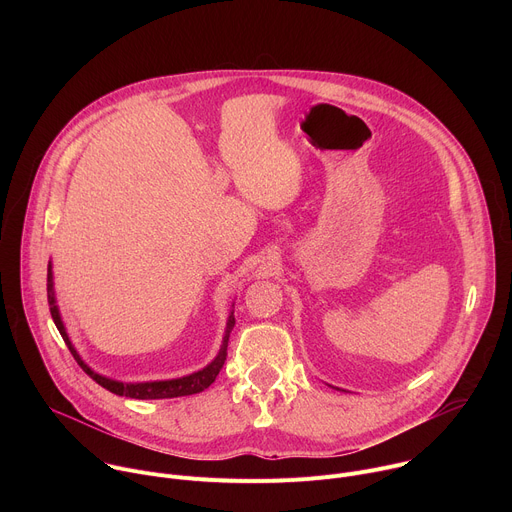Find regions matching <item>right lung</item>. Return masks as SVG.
Returning a JSON list of instances; mask_svg holds the SVG:
<instances>
[{
  "instance_id": "add662e5",
  "label": "right lung",
  "mask_w": 512,
  "mask_h": 512,
  "mask_svg": "<svg viewBox=\"0 0 512 512\" xmlns=\"http://www.w3.org/2000/svg\"><path fill=\"white\" fill-rule=\"evenodd\" d=\"M48 306H50V314H52V320L64 340V344L68 346L70 354L75 356V360L79 362V367L95 381L99 383L103 389L115 393V395H121V397H131V399H172V397H184V395H194V393H200L204 389H208L216 375L221 373L223 364L227 360V346H229V336L233 332V326H235V316L231 314L229 316V322H227V332H225V340H223V346H221V352H218V356L208 364L206 369L194 373V375H188V377H182V379H172V381H156V383H117V381H111V379H105L97 373H93L87 364L81 360V356L77 354L75 346L70 344L68 340V334L62 326V320H60V314H58V308L54 304V291H52V271H50V265H48Z\"/></svg>"
}]
</instances>
